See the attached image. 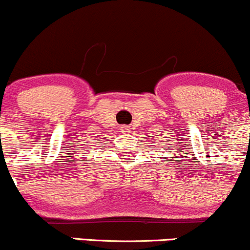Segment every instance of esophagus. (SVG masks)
Here are the masks:
<instances>
[{
  "label": "esophagus",
  "mask_w": 250,
  "mask_h": 250,
  "mask_svg": "<svg viewBox=\"0 0 250 250\" xmlns=\"http://www.w3.org/2000/svg\"><path fill=\"white\" fill-rule=\"evenodd\" d=\"M122 132L128 133V132H130V127H128V126H123V127H122Z\"/></svg>",
  "instance_id": "esophagus-1"
}]
</instances>
